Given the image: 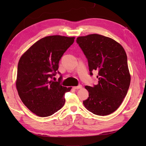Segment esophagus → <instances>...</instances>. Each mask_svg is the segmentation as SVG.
I'll return each instance as SVG.
<instances>
[{"label": "esophagus", "mask_w": 146, "mask_h": 146, "mask_svg": "<svg viewBox=\"0 0 146 146\" xmlns=\"http://www.w3.org/2000/svg\"><path fill=\"white\" fill-rule=\"evenodd\" d=\"M82 88V86L81 85H79L78 86H75V87H73L74 90H78V89H81Z\"/></svg>", "instance_id": "1"}]
</instances>
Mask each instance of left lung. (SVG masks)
I'll return each instance as SVG.
<instances>
[{
	"instance_id": "left-lung-1",
	"label": "left lung",
	"mask_w": 146,
	"mask_h": 146,
	"mask_svg": "<svg viewBox=\"0 0 146 146\" xmlns=\"http://www.w3.org/2000/svg\"><path fill=\"white\" fill-rule=\"evenodd\" d=\"M76 42L88 58L90 75L92 71L98 72L97 84L85 86L89 97L83 104L95 115L111 114L120 107L130 85L126 53L117 41L98 34L78 36Z\"/></svg>"
}]
</instances>
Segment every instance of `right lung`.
<instances>
[{
  "label": "right lung",
  "mask_w": 146,
  "mask_h": 146,
  "mask_svg": "<svg viewBox=\"0 0 146 146\" xmlns=\"http://www.w3.org/2000/svg\"><path fill=\"white\" fill-rule=\"evenodd\" d=\"M74 39V36H46L33 44L20 58L17 90L24 104L38 117L52 115L65 104L64 94L71 87H64L51 78L55 75L59 60Z\"/></svg>",
  "instance_id": "obj_1"
}]
</instances>
